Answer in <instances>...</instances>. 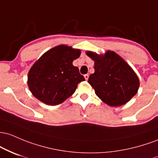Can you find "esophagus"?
<instances>
[{
  "label": "esophagus",
  "instance_id": "esophagus-1",
  "mask_svg": "<svg viewBox=\"0 0 158 158\" xmlns=\"http://www.w3.org/2000/svg\"><path fill=\"white\" fill-rule=\"evenodd\" d=\"M84 77H85V79H86V81H87L88 80V78H89V74H84Z\"/></svg>",
  "mask_w": 158,
  "mask_h": 158
}]
</instances>
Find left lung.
<instances>
[{
    "instance_id": "obj_1",
    "label": "left lung",
    "mask_w": 158,
    "mask_h": 158,
    "mask_svg": "<svg viewBox=\"0 0 158 158\" xmlns=\"http://www.w3.org/2000/svg\"><path fill=\"white\" fill-rule=\"evenodd\" d=\"M95 61V72L88 83L102 102L111 107L126 104L136 95L139 81L134 71L119 55L107 51L104 55L86 51Z\"/></svg>"
}]
</instances>
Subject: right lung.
Masks as SVG:
<instances>
[{"label":"right lung","instance_id":"1","mask_svg":"<svg viewBox=\"0 0 158 158\" xmlns=\"http://www.w3.org/2000/svg\"><path fill=\"white\" fill-rule=\"evenodd\" d=\"M80 55L81 50L64 45L45 52L28 72L27 84L33 96L48 105H57L69 98L85 81L72 65Z\"/></svg>","mask_w":158,"mask_h":158}]
</instances>
